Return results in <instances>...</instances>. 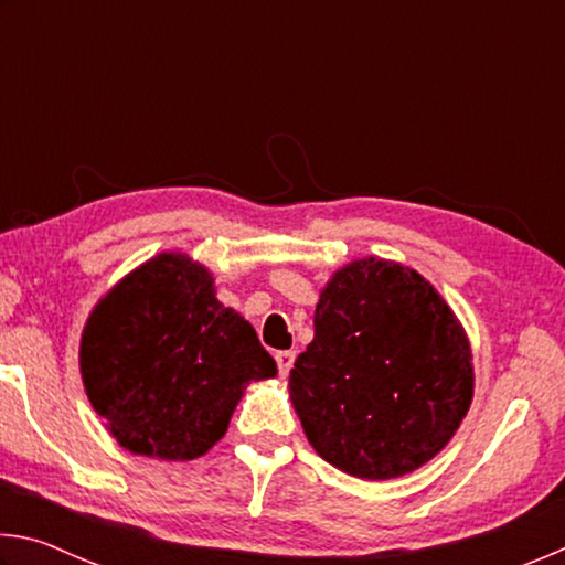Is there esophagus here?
<instances>
[{"mask_svg": "<svg viewBox=\"0 0 565 565\" xmlns=\"http://www.w3.org/2000/svg\"><path fill=\"white\" fill-rule=\"evenodd\" d=\"M294 359H296L294 351H279V353H276V366H279V374L281 376H289V371L294 369Z\"/></svg>", "mask_w": 565, "mask_h": 565, "instance_id": "1", "label": "esophagus"}]
</instances>
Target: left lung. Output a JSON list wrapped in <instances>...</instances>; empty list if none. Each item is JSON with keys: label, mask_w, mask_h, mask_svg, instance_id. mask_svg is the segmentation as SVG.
Returning <instances> with one entry per match:
<instances>
[{"label": "left lung", "mask_w": 565, "mask_h": 565, "mask_svg": "<svg viewBox=\"0 0 565 565\" xmlns=\"http://www.w3.org/2000/svg\"><path fill=\"white\" fill-rule=\"evenodd\" d=\"M471 343L418 271L356 259L323 286L289 394L323 461L386 481L441 451L473 398Z\"/></svg>", "instance_id": "left-lung-1"}]
</instances>
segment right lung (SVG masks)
Returning <instances> with one entry per match:
<instances>
[{"label": "right lung", "instance_id": "add662e5", "mask_svg": "<svg viewBox=\"0 0 565 565\" xmlns=\"http://www.w3.org/2000/svg\"><path fill=\"white\" fill-rule=\"evenodd\" d=\"M79 369L119 446L164 461L204 456L244 388L276 376L252 323L216 299L206 266L177 252L141 264L94 306Z\"/></svg>", "mask_w": 565, "mask_h": 565}]
</instances>
